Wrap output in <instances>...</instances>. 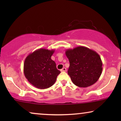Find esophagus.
<instances>
[{"instance_id":"1","label":"esophagus","mask_w":121,"mask_h":121,"mask_svg":"<svg viewBox=\"0 0 121 121\" xmlns=\"http://www.w3.org/2000/svg\"><path fill=\"white\" fill-rule=\"evenodd\" d=\"M60 71L62 72H66V71H67V69H66L65 68H63L60 70Z\"/></svg>"}]
</instances>
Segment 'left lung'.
<instances>
[{"label": "left lung", "mask_w": 121, "mask_h": 121, "mask_svg": "<svg viewBox=\"0 0 121 121\" xmlns=\"http://www.w3.org/2000/svg\"><path fill=\"white\" fill-rule=\"evenodd\" d=\"M65 54L70 63L68 74L76 86L86 87L99 80L102 73V62L96 52L78 46L67 49Z\"/></svg>", "instance_id": "1"}]
</instances>
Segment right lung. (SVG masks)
<instances>
[{
    "label": "right lung",
    "instance_id": "add662e5",
    "mask_svg": "<svg viewBox=\"0 0 121 121\" xmlns=\"http://www.w3.org/2000/svg\"><path fill=\"white\" fill-rule=\"evenodd\" d=\"M55 50L40 48L31 53L24 64V73L29 82L35 87L45 89L55 83L60 72L51 59Z\"/></svg>",
    "mask_w": 121,
    "mask_h": 121
}]
</instances>
